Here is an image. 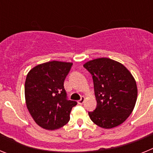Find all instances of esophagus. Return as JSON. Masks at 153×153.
<instances>
[{"mask_svg":"<svg viewBox=\"0 0 153 153\" xmlns=\"http://www.w3.org/2000/svg\"><path fill=\"white\" fill-rule=\"evenodd\" d=\"M84 101H85V97H81L80 100L77 101V102H78V104H83V102H84Z\"/></svg>","mask_w":153,"mask_h":153,"instance_id":"1","label":"esophagus"}]
</instances>
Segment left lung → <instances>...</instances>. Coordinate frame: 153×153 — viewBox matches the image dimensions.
Wrapping results in <instances>:
<instances>
[{"label": "left lung", "mask_w": 153, "mask_h": 153, "mask_svg": "<svg viewBox=\"0 0 153 153\" xmlns=\"http://www.w3.org/2000/svg\"><path fill=\"white\" fill-rule=\"evenodd\" d=\"M83 67L91 74L97 106L89 117L96 125L112 129L125 122L137 100L133 76L123 64L109 58H97Z\"/></svg>", "instance_id": "8db88e82"}]
</instances>
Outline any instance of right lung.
I'll return each mask as SVG.
<instances>
[{
	"label": "right lung",
	"instance_id": "1",
	"mask_svg": "<svg viewBox=\"0 0 153 153\" xmlns=\"http://www.w3.org/2000/svg\"><path fill=\"white\" fill-rule=\"evenodd\" d=\"M73 63L53 61L39 64L27 75L24 93L30 114L39 126L54 130L70 120L71 109L77 102L67 100L63 86Z\"/></svg>",
	"mask_w": 153,
	"mask_h": 153
}]
</instances>
